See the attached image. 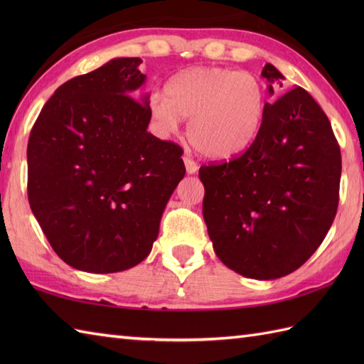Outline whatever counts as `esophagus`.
I'll return each mask as SVG.
<instances>
[{
  "label": "esophagus",
  "mask_w": 364,
  "mask_h": 364,
  "mask_svg": "<svg viewBox=\"0 0 364 364\" xmlns=\"http://www.w3.org/2000/svg\"><path fill=\"white\" fill-rule=\"evenodd\" d=\"M183 159H184V164H186V170H188V173H189V175L196 173L197 170H198V166L196 164V162L192 161L189 156H184Z\"/></svg>",
  "instance_id": "esophagus-1"
}]
</instances>
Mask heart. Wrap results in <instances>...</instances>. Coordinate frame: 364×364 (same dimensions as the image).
<instances>
[{
    "label": "heart",
    "instance_id": "1",
    "mask_svg": "<svg viewBox=\"0 0 364 364\" xmlns=\"http://www.w3.org/2000/svg\"><path fill=\"white\" fill-rule=\"evenodd\" d=\"M149 115L161 136L188 120L186 136L197 153L231 159L257 141L266 115V90L257 75L227 67H194L176 73L149 98Z\"/></svg>",
    "mask_w": 364,
    "mask_h": 364
}]
</instances>
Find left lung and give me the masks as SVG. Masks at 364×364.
<instances>
[{
  "label": "left lung",
  "mask_w": 364,
  "mask_h": 364,
  "mask_svg": "<svg viewBox=\"0 0 364 364\" xmlns=\"http://www.w3.org/2000/svg\"><path fill=\"white\" fill-rule=\"evenodd\" d=\"M284 80L272 64L261 72ZM203 218L219 259L255 280L297 270L318 250L339 202L341 151L330 122L305 89L266 103L261 133L249 150L198 170Z\"/></svg>",
  "instance_id": "left-lung-1"
}]
</instances>
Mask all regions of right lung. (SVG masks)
Segmentation results:
<instances>
[{"label":"right lung","mask_w":364,"mask_h":364,"mask_svg":"<svg viewBox=\"0 0 364 364\" xmlns=\"http://www.w3.org/2000/svg\"><path fill=\"white\" fill-rule=\"evenodd\" d=\"M142 59L117 58L58 87L28 142L31 210L58 257L112 274L151 252L170 196L186 173L183 150L146 131Z\"/></svg>","instance_id":"obj_1"}]
</instances>
